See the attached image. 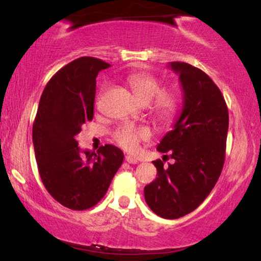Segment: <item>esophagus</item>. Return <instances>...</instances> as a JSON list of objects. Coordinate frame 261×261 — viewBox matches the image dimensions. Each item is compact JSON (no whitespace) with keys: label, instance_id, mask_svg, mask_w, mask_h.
Masks as SVG:
<instances>
[{"label":"esophagus","instance_id":"esophagus-1","mask_svg":"<svg viewBox=\"0 0 261 261\" xmlns=\"http://www.w3.org/2000/svg\"><path fill=\"white\" fill-rule=\"evenodd\" d=\"M126 162L129 163V164H138L139 160L137 158H134V156H132V155H126Z\"/></svg>","mask_w":261,"mask_h":261}]
</instances>
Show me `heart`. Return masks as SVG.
Wrapping results in <instances>:
<instances>
[{"label":"heart","mask_w":261,"mask_h":261,"mask_svg":"<svg viewBox=\"0 0 261 261\" xmlns=\"http://www.w3.org/2000/svg\"><path fill=\"white\" fill-rule=\"evenodd\" d=\"M128 84L137 98L144 105L151 103V109L155 116L162 120H169L177 109V96L172 91L163 90L158 78L148 73H133L128 77ZM151 132L146 127H135L123 124L114 133V139L121 147L133 152L138 148L139 142L147 140Z\"/></svg>","instance_id":"1"}]
</instances>
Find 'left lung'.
I'll list each match as a JSON object with an SVG mask.
<instances>
[{"instance_id": "left-lung-1", "label": "left lung", "mask_w": 261, "mask_h": 261, "mask_svg": "<svg viewBox=\"0 0 261 261\" xmlns=\"http://www.w3.org/2000/svg\"><path fill=\"white\" fill-rule=\"evenodd\" d=\"M169 66L179 76L183 107L156 149L169 152L174 163L164 166L154 160L158 177L144 192L153 213L174 220L194 212L215 187L224 164L229 117L226 101L208 74L183 62Z\"/></svg>"}]
</instances>
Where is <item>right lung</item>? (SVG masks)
<instances>
[{
    "instance_id": "add662e5",
    "label": "right lung",
    "mask_w": 261,
    "mask_h": 261,
    "mask_svg": "<svg viewBox=\"0 0 261 261\" xmlns=\"http://www.w3.org/2000/svg\"><path fill=\"white\" fill-rule=\"evenodd\" d=\"M110 65L82 57L60 69L42 91L33 123L39 174L56 201L85 210L101 201L123 162L116 146L81 151L76 140L82 124L94 117L96 77Z\"/></svg>"
}]
</instances>
